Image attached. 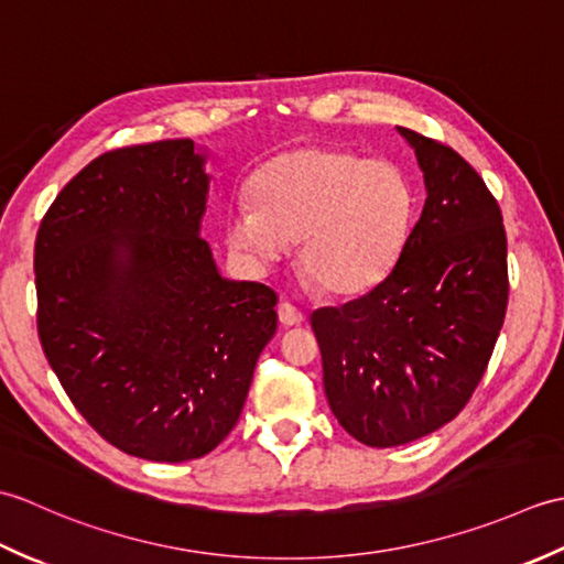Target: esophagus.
I'll list each match as a JSON object with an SVG mask.
<instances>
[{
  "instance_id": "1",
  "label": "esophagus",
  "mask_w": 564,
  "mask_h": 564,
  "mask_svg": "<svg viewBox=\"0 0 564 564\" xmlns=\"http://www.w3.org/2000/svg\"><path fill=\"white\" fill-rule=\"evenodd\" d=\"M279 319H281L283 327H301L303 322H305L301 310H297V307L291 305V303H281V305H279Z\"/></svg>"
}]
</instances>
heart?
<instances>
[{
    "label": "heart",
    "instance_id": "b5f03b06",
    "mask_svg": "<svg viewBox=\"0 0 564 564\" xmlns=\"http://www.w3.org/2000/svg\"><path fill=\"white\" fill-rule=\"evenodd\" d=\"M249 203L227 215V239L257 267L301 242L297 263L329 295H358L400 261L414 215V188L398 164L344 148L275 154L249 184Z\"/></svg>",
    "mask_w": 564,
    "mask_h": 564
}]
</instances>
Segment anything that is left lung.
<instances>
[{"label": "left lung", "instance_id": "8db88e82", "mask_svg": "<svg viewBox=\"0 0 564 564\" xmlns=\"http://www.w3.org/2000/svg\"><path fill=\"white\" fill-rule=\"evenodd\" d=\"M398 130L424 172L422 218L386 281L310 317L332 412L373 448L416 441L460 414L509 301L497 198L453 148Z\"/></svg>", "mask_w": 564, "mask_h": 564}]
</instances>
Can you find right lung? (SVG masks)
Listing matches in <instances>:
<instances>
[{
    "mask_svg": "<svg viewBox=\"0 0 564 564\" xmlns=\"http://www.w3.org/2000/svg\"><path fill=\"white\" fill-rule=\"evenodd\" d=\"M203 162L194 140L106 152L35 237L47 364L99 436L154 463L200 458L230 434L279 322V295L223 279L198 235Z\"/></svg>",
    "mask_w": 564,
    "mask_h": 564,
    "instance_id": "right-lung-1",
    "label": "right lung"
}]
</instances>
